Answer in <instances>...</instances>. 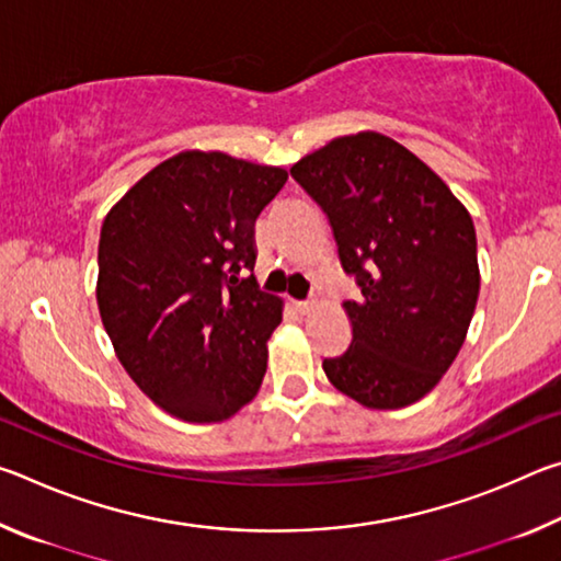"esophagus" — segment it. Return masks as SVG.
Listing matches in <instances>:
<instances>
[{
  "mask_svg": "<svg viewBox=\"0 0 561 561\" xmlns=\"http://www.w3.org/2000/svg\"><path fill=\"white\" fill-rule=\"evenodd\" d=\"M317 301L314 299H304V301H294V309L299 311V314H309V311H314Z\"/></svg>",
  "mask_w": 561,
  "mask_h": 561,
  "instance_id": "esophagus-1",
  "label": "esophagus"
}]
</instances>
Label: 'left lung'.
<instances>
[{"instance_id":"left-lung-1","label":"left lung","mask_w":561,"mask_h":561,"mask_svg":"<svg viewBox=\"0 0 561 561\" xmlns=\"http://www.w3.org/2000/svg\"><path fill=\"white\" fill-rule=\"evenodd\" d=\"M291 178L327 213L341 267L351 344L324 358L341 393L366 408H403L440 381L468 334L480 291L468 210L411 150L381 133L331 140Z\"/></svg>"}]
</instances>
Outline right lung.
Here are the masks:
<instances>
[{"instance_id": "add662e5", "label": "right lung", "mask_w": 561, "mask_h": 561, "mask_svg": "<svg viewBox=\"0 0 561 561\" xmlns=\"http://www.w3.org/2000/svg\"><path fill=\"white\" fill-rule=\"evenodd\" d=\"M284 183L282 168L185 150L103 220L101 321L128 376L170 415L225 421L260 391L282 301L252 274L254 222Z\"/></svg>"}]
</instances>
